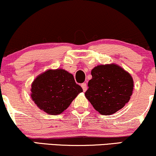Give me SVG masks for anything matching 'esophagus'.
<instances>
[{"label":"esophagus","instance_id":"1","mask_svg":"<svg viewBox=\"0 0 156 156\" xmlns=\"http://www.w3.org/2000/svg\"><path fill=\"white\" fill-rule=\"evenodd\" d=\"M81 87L83 88V91L85 92L86 90H87V85H86V83H83L81 84Z\"/></svg>","mask_w":156,"mask_h":156}]
</instances>
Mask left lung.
<instances>
[{
	"label": "left lung",
	"instance_id": "1",
	"mask_svg": "<svg viewBox=\"0 0 156 156\" xmlns=\"http://www.w3.org/2000/svg\"><path fill=\"white\" fill-rule=\"evenodd\" d=\"M85 96L96 111L111 115L125 106L134 87L129 73L116 64L100 65L91 70Z\"/></svg>",
	"mask_w": 156,
	"mask_h": 156
}]
</instances>
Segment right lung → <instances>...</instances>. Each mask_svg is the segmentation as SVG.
I'll use <instances>...</instances> for the list:
<instances>
[{
  "mask_svg": "<svg viewBox=\"0 0 156 156\" xmlns=\"http://www.w3.org/2000/svg\"><path fill=\"white\" fill-rule=\"evenodd\" d=\"M31 97L40 109L50 115L60 114L68 107L82 88L71 73L63 69L48 70L35 78Z\"/></svg>",
  "mask_w": 156,
  "mask_h": 156,
  "instance_id": "right-lung-1",
  "label": "right lung"
}]
</instances>
